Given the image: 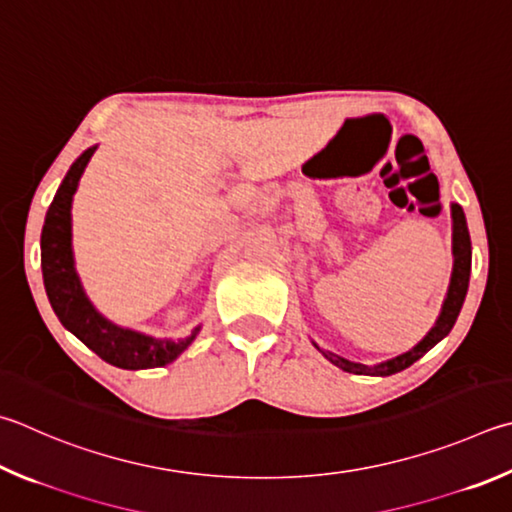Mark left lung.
Here are the masks:
<instances>
[{
    "instance_id": "left-lung-1",
    "label": "left lung",
    "mask_w": 512,
    "mask_h": 512,
    "mask_svg": "<svg viewBox=\"0 0 512 512\" xmlns=\"http://www.w3.org/2000/svg\"><path fill=\"white\" fill-rule=\"evenodd\" d=\"M452 224H454V235H452V253H454V268H452V280H450V288H448V297H445L443 309L439 320L432 327V331L418 342V345L403 353V356H396L394 360L380 362L376 367L369 365H360V362H351L336 356L331 351H320L324 353V358L331 360L333 365L340 367L342 371H349V374H360V376H392L396 371H403L405 367L414 365V362L425 356L436 342H441L448 333L452 331L454 322L459 318V311L463 306V300H466L468 293V282H470V264H472V246H470V232H468V224H466V215H463L461 206L454 203L452 206Z\"/></svg>"
}]
</instances>
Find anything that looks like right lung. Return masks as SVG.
<instances>
[{
	"mask_svg": "<svg viewBox=\"0 0 512 512\" xmlns=\"http://www.w3.org/2000/svg\"><path fill=\"white\" fill-rule=\"evenodd\" d=\"M94 152L96 147H91L71 165L67 179L62 181L49 212H46L42 228V275L46 295H49L53 311L64 327L109 365L123 369L163 367L188 349L190 342L197 338L199 329H194L188 338L179 342L154 340L136 331L120 329L102 318L91 306L87 295L82 293L76 268H73L71 199Z\"/></svg>",
	"mask_w": 512,
	"mask_h": 512,
	"instance_id": "right-lung-1",
	"label": "right lung"
}]
</instances>
